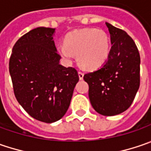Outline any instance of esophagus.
Masks as SVG:
<instances>
[{
	"label": "esophagus",
	"mask_w": 151,
	"mask_h": 151,
	"mask_svg": "<svg viewBox=\"0 0 151 151\" xmlns=\"http://www.w3.org/2000/svg\"><path fill=\"white\" fill-rule=\"evenodd\" d=\"M78 77H79V79H83V73L82 71H78Z\"/></svg>",
	"instance_id": "34e87169"
}]
</instances>
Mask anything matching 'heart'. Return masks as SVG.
Segmentation results:
<instances>
[{"mask_svg": "<svg viewBox=\"0 0 151 151\" xmlns=\"http://www.w3.org/2000/svg\"><path fill=\"white\" fill-rule=\"evenodd\" d=\"M58 50L67 59H70L73 54L77 55L78 64L83 68L95 70L106 62L110 41L104 30L83 29L68 35L65 45H61Z\"/></svg>", "mask_w": 151, "mask_h": 151, "instance_id": "1", "label": "heart"}]
</instances>
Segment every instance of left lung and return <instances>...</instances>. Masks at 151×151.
Returning a JSON list of instances; mask_svg holds the SVG:
<instances>
[{
    "label": "left lung",
    "instance_id": "1",
    "mask_svg": "<svg viewBox=\"0 0 151 151\" xmlns=\"http://www.w3.org/2000/svg\"><path fill=\"white\" fill-rule=\"evenodd\" d=\"M111 48L101 68L85 73L88 97L95 111L115 116L128 110L140 84V56L134 40L124 30L106 23Z\"/></svg>",
    "mask_w": 151,
    "mask_h": 151
}]
</instances>
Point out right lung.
<instances>
[{"mask_svg":"<svg viewBox=\"0 0 151 151\" xmlns=\"http://www.w3.org/2000/svg\"><path fill=\"white\" fill-rule=\"evenodd\" d=\"M54 32L45 27L30 30L15 43L9 61L17 101L32 117L46 123L65 115L79 80L74 68L59 64Z\"/></svg>","mask_w":151,"mask_h":151,"instance_id":"1","label":"right lung"}]
</instances>
